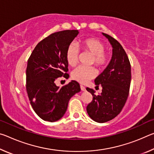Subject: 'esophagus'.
<instances>
[{"label":"esophagus","instance_id":"esophagus-1","mask_svg":"<svg viewBox=\"0 0 154 154\" xmlns=\"http://www.w3.org/2000/svg\"><path fill=\"white\" fill-rule=\"evenodd\" d=\"M80 88H81V90H82V91H85V87L83 86V85H81Z\"/></svg>","mask_w":154,"mask_h":154}]
</instances>
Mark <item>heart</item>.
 <instances>
[{
    "instance_id": "b5f03b06",
    "label": "heart",
    "mask_w": 154,
    "mask_h": 154,
    "mask_svg": "<svg viewBox=\"0 0 154 154\" xmlns=\"http://www.w3.org/2000/svg\"><path fill=\"white\" fill-rule=\"evenodd\" d=\"M83 51L92 55V62L99 68L105 67L110 60L109 53L105 51V45L102 41L95 38H88L80 41ZM79 49L74 43L68 46L66 51V60L69 65L74 66L77 64L79 58ZM96 71L93 67L78 66L72 72V79L81 83H85L94 78Z\"/></svg>"
}]
</instances>
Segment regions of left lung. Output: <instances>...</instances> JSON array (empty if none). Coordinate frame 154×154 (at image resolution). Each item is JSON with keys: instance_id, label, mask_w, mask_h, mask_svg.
I'll list each match as a JSON object with an SVG mask.
<instances>
[{"instance_id": "8db88e82", "label": "left lung", "mask_w": 154, "mask_h": 154, "mask_svg": "<svg viewBox=\"0 0 154 154\" xmlns=\"http://www.w3.org/2000/svg\"><path fill=\"white\" fill-rule=\"evenodd\" d=\"M112 47V57L108 66L94 80L95 84L103 88L100 94L87 88L93 96L86 107L90 118L98 123H105L116 118L120 113L128 96L131 82V66L124 48L118 41L105 33Z\"/></svg>"}]
</instances>
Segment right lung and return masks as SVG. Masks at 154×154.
Here are the masks:
<instances>
[{
	"label": "right lung",
	"mask_w": 154,
	"mask_h": 154,
	"mask_svg": "<svg viewBox=\"0 0 154 154\" xmlns=\"http://www.w3.org/2000/svg\"><path fill=\"white\" fill-rule=\"evenodd\" d=\"M79 31L67 30L51 34L38 43L28 60L26 91L32 107L45 121L56 122L64 116L70 99L81 91L80 85L72 80L60 88L55 81L68 71L66 49Z\"/></svg>",
	"instance_id": "obj_1"
}]
</instances>
